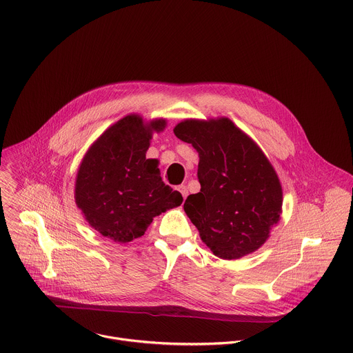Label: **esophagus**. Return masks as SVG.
<instances>
[{
	"mask_svg": "<svg viewBox=\"0 0 353 353\" xmlns=\"http://www.w3.org/2000/svg\"><path fill=\"white\" fill-rule=\"evenodd\" d=\"M177 191L183 195V198H184V199L187 198V195H188V190H187V187H185V185H179V187H177Z\"/></svg>",
	"mask_w": 353,
	"mask_h": 353,
	"instance_id": "esophagus-1",
	"label": "esophagus"
}]
</instances>
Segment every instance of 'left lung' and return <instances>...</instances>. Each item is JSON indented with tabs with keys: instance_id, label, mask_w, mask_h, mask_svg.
<instances>
[{
	"instance_id": "8db88e82",
	"label": "left lung",
	"mask_w": 353,
	"mask_h": 353,
	"mask_svg": "<svg viewBox=\"0 0 353 353\" xmlns=\"http://www.w3.org/2000/svg\"><path fill=\"white\" fill-rule=\"evenodd\" d=\"M174 134L199 155L201 191L184 212L214 256L238 260L259 250L282 214L279 177L257 143L231 119H184Z\"/></svg>"
}]
</instances>
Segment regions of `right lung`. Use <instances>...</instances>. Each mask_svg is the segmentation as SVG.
Masks as SVG:
<instances>
[{"label": "right lung", "mask_w": 353, "mask_h": 353, "mask_svg": "<svg viewBox=\"0 0 353 353\" xmlns=\"http://www.w3.org/2000/svg\"><path fill=\"white\" fill-rule=\"evenodd\" d=\"M166 119L129 114L104 130L83 155L74 198L89 225L117 243L144 235L154 217L183 202L162 181L158 159L145 154Z\"/></svg>", "instance_id": "obj_1"}]
</instances>
